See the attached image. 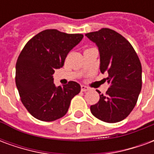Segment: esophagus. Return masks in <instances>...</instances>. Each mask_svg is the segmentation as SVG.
Returning <instances> with one entry per match:
<instances>
[{
  "label": "esophagus",
  "mask_w": 154,
  "mask_h": 154,
  "mask_svg": "<svg viewBox=\"0 0 154 154\" xmlns=\"http://www.w3.org/2000/svg\"><path fill=\"white\" fill-rule=\"evenodd\" d=\"M81 90H82V91H87L89 90V88L88 87H87L86 86H84V85H82L81 86Z\"/></svg>",
  "instance_id": "obj_1"
}]
</instances>
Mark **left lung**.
I'll return each instance as SVG.
<instances>
[{"label": "left lung", "mask_w": 154, "mask_h": 154, "mask_svg": "<svg viewBox=\"0 0 154 154\" xmlns=\"http://www.w3.org/2000/svg\"><path fill=\"white\" fill-rule=\"evenodd\" d=\"M86 36L98 47L100 72H108L105 81L110 85L91 112L104 122L121 121L135 106L142 88L141 63L130 43L115 30L103 28Z\"/></svg>", "instance_id": "left-lung-1"}]
</instances>
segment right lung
Wrapping results in <instances>:
<instances>
[{
  "label": "right lung",
  "instance_id": "right-lung-1",
  "mask_svg": "<svg viewBox=\"0 0 154 154\" xmlns=\"http://www.w3.org/2000/svg\"><path fill=\"white\" fill-rule=\"evenodd\" d=\"M83 38L81 34H66L46 29L25 44L15 65V84L22 103L42 121H54L67 114L71 100L81 86L71 81L56 87L54 71L63 66L67 54Z\"/></svg>",
  "mask_w": 154,
  "mask_h": 154
}]
</instances>
